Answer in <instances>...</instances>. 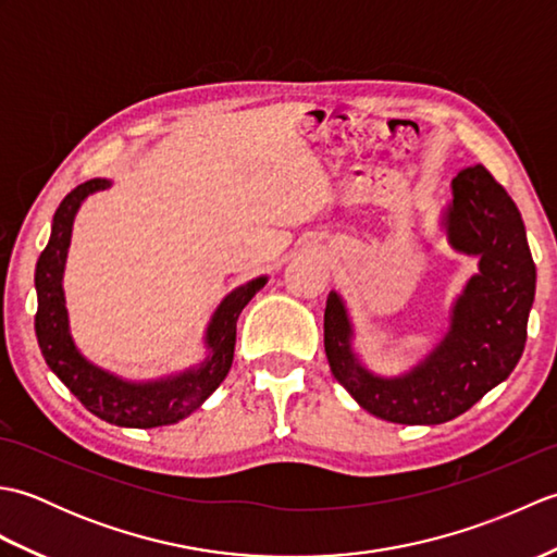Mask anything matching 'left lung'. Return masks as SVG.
<instances>
[{
	"mask_svg": "<svg viewBox=\"0 0 557 557\" xmlns=\"http://www.w3.org/2000/svg\"><path fill=\"white\" fill-rule=\"evenodd\" d=\"M445 224L457 251L479 256V275L457 299L445 339L411 373L387 381L366 371L351 354L345 304L335 292L327 297L330 371L377 419L405 425L453 421L503 383L524 351L536 265L515 200L483 164H474L453 180Z\"/></svg>",
	"mask_w": 557,
	"mask_h": 557,
	"instance_id": "obj_1",
	"label": "left lung"
}]
</instances>
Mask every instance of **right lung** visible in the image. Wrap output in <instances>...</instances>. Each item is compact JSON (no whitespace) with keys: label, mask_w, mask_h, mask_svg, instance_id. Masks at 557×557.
Listing matches in <instances>:
<instances>
[{"label":"right lung","mask_w":557,"mask_h":557,"mask_svg":"<svg viewBox=\"0 0 557 557\" xmlns=\"http://www.w3.org/2000/svg\"><path fill=\"white\" fill-rule=\"evenodd\" d=\"M110 182L90 180L76 186L74 191L59 203L52 220V236L35 268V289H38V313H35V335L47 366L57 373L71 395L98 419L124 425V429H156L182 421L196 411L215 393L218 385L227 377L234 359L236 345V321L244 306L253 299V294L265 285V277H258L248 285L234 289L220 309L212 315L208 327V347L212 357L200 369L186 371L170 381L160 383H126L98 366L81 357L69 335L66 306L62 292V272L66 260V248L71 242V224L81 206V200L92 191H102Z\"/></svg>","instance_id":"1"}]
</instances>
